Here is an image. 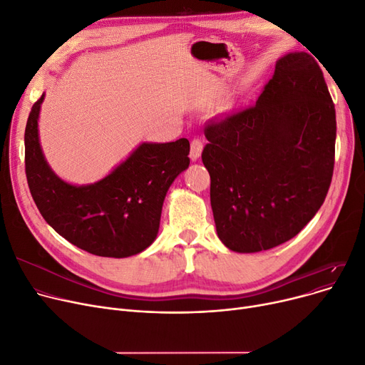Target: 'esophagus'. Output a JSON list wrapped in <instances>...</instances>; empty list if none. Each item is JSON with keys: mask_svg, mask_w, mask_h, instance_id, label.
<instances>
[{"mask_svg": "<svg viewBox=\"0 0 365 365\" xmlns=\"http://www.w3.org/2000/svg\"><path fill=\"white\" fill-rule=\"evenodd\" d=\"M202 140L194 138L192 142H190V152H189V157L192 161H197L201 157V152H202Z\"/></svg>", "mask_w": 365, "mask_h": 365, "instance_id": "1", "label": "esophagus"}]
</instances>
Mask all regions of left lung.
I'll return each instance as SVG.
<instances>
[{
	"label": "left lung",
	"instance_id": "8db88e82",
	"mask_svg": "<svg viewBox=\"0 0 365 365\" xmlns=\"http://www.w3.org/2000/svg\"><path fill=\"white\" fill-rule=\"evenodd\" d=\"M204 134L210 201L229 250H269L317 215L333 178L336 110L311 54L284 56L256 105L208 120Z\"/></svg>",
	"mask_w": 365,
	"mask_h": 365
}]
</instances>
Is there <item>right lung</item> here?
I'll return each mask as SVG.
<instances>
[{
  "instance_id": "add662e5",
  "label": "right lung",
  "mask_w": 365,
  "mask_h": 365,
  "mask_svg": "<svg viewBox=\"0 0 365 365\" xmlns=\"http://www.w3.org/2000/svg\"><path fill=\"white\" fill-rule=\"evenodd\" d=\"M38 99L25 128V171L31 195L54 231L81 250L128 257L148 248L160 227L167 190L189 165V140L142 143L98 183L72 186L47 165L38 142Z\"/></svg>"
}]
</instances>
